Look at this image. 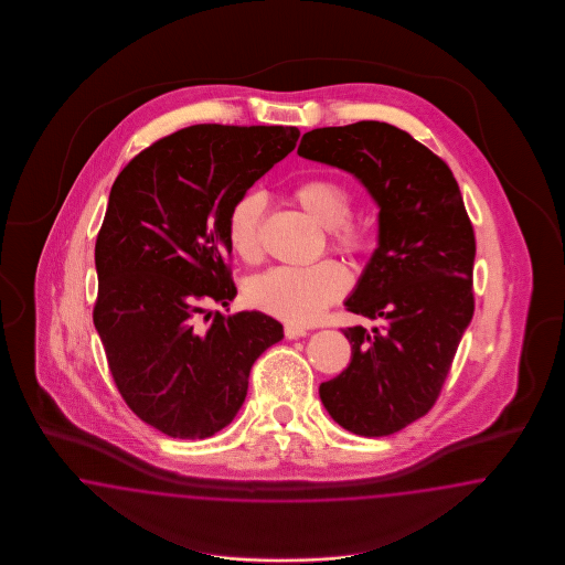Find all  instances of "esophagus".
<instances>
[{
    "mask_svg": "<svg viewBox=\"0 0 565 565\" xmlns=\"http://www.w3.org/2000/svg\"><path fill=\"white\" fill-rule=\"evenodd\" d=\"M284 333H286V338H288V340H298V338H305L308 331L305 327L286 326L284 327Z\"/></svg>",
    "mask_w": 565,
    "mask_h": 565,
    "instance_id": "34e87169",
    "label": "esophagus"
}]
</instances>
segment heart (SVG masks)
Returning <instances> with one entry per match:
<instances>
[{
	"label": "heart",
	"mask_w": 565,
	"mask_h": 565,
	"mask_svg": "<svg viewBox=\"0 0 565 565\" xmlns=\"http://www.w3.org/2000/svg\"><path fill=\"white\" fill-rule=\"evenodd\" d=\"M294 196L329 230L331 242L345 255H362L373 242L371 225L352 215V192L331 175L308 178ZM267 199L260 190H246L232 203L225 217V238L242 260L260 257V223ZM350 288V275L338 260L312 265H281L258 274L246 284V300L253 307L290 326H308L323 317Z\"/></svg>",
	"instance_id": "1"
}]
</instances>
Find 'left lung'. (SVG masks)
<instances>
[{
    "mask_svg": "<svg viewBox=\"0 0 565 565\" xmlns=\"http://www.w3.org/2000/svg\"><path fill=\"white\" fill-rule=\"evenodd\" d=\"M298 154L354 173L381 206L379 248L345 300L381 327L342 329L352 360L319 395L350 433L385 437L435 406L475 315L472 222L444 159L392 124L315 128Z\"/></svg>",
    "mask_w": 565,
    "mask_h": 565,
    "instance_id": "left-lung-1",
    "label": "left lung"
}]
</instances>
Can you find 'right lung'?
Instances as JSON below:
<instances>
[{
	"label": "right lung",
	"mask_w": 565,
	"mask_h": 565,
	"mask_svg": "<svg viewBox=\"0 0 565 565\" xmlns=\"http://www.w3.org/2000/svg\"><path fill=\"white\" fill-rule=\"evenodd\" d=\"M298 137L294 126L196 124L154 140L111 186L95 244L93 323L128 408L173 439L227 427L255 360L284 338L258 310L202 315L236 296L230 206Z\"/></svg>",
	"instance_id": "obj_1"
}]
</instances>
